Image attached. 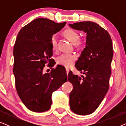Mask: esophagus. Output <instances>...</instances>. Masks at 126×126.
Masks as SVG:
<instances>
[{"label": "esophagus", "mask_w": 126, "mask_h": 126, "mask_svg": "<svg viewBox=\"0 0 126 126\" xmlns=\"http://www.w3.org/2000/svg\"><path fill=\"white\" fill-rule=\"evenodd\" d=\"M65 69H66V73L68 74L69 73V69L68 68H67V67H66V68H65Z\"/></svg>", "instance_id": "34e87169"}]
</instances>
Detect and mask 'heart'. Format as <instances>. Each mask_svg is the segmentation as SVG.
Returning a JSON list of instances; mask_svg holds the SVG:
<instances>
[{"mask_svg": "<svg viewBox=\"0 0 126 126\" xmlns=\"http://www.w3.org/2000/svg\"><path fill=\"white\" fill-rule=\"evenodd\" d=\"M65 34L73 44H77L81 45L82 44L81 42L79 41L80 38V34L73 29H67L66 30H65ZM51 44L53 49L54 50L56 49L57 48V38L56 34L53 35L51 37ZM76 59V56L75 54L63 53L60 55L57 58V63L65 66L69 67L73 65Z\"/></svg>", "mask_w": 126, "mask_h": 126, "instance_id": "obj_1", "label": "heart"}]
</instances>
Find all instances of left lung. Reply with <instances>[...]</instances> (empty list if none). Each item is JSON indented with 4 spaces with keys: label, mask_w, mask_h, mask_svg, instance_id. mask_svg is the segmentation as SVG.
Masks as SVG:
<instances>
[{
    "label": "left lung",
    "mask_w": 126,
    "mask_h": 126,
    "mask_svg": "<svg viewBox=\"0 0 126 126\" xmlns=\"http://www.w3.org/2000/svg\"><path fill=\"white\" fill-rule=\"evenodd\" d=\"M69 25L87 34L85 47L75 64L84 76L80 77L70 72L68 76L73 86L69 94L70 109L77 115H87L97 109L108 90L112 43L107 31L94 22H80Z\"/></svg>",
    "instance_id": "1"
}]
</instances>
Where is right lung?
Returning a JSON list of instances; mask_svg holds the SVG:
<instances>
[{
  "label": "right lung",
  "mask_w": 126,
  "mask_h": 126,
  "mask_svg": "<svg viewBox=\"0 0 126 126\" xmlns=\"http://www.w3.org/2000/svg\"><path fill=\"white\" fill-rule=\"evenodd\" d=\"M66 23L39 18L24 26L17 35L13 51L15 87L20 100L30 111L49 110L53 92L67 81L66 70L61 65L50 73H43L46 63L50 67L55 64L53 62L49 65L53 61L51 37Z\"/></svg>",
  "instance_id": "obj_1"
}]
</instances>
